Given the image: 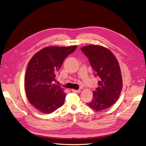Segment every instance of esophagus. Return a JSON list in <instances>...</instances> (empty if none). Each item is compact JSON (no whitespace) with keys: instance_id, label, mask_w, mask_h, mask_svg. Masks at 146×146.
<instances>
[{"instance_id":"34e87169","label":"esophagus","mask_w":146,"mask_h":146,"mask_svg":"<svg viewBox=\"0 0 146 146\" xmlns=\"http://www.w3.org/2000/svg\"><path fill=\"white\" fill-rule=\"evenodd\" d=\"M72 91L73 92H76V93H79V92H80V90H72Z\"/></svg>"}]
</instances>
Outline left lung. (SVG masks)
<instances>
[{"mask_svg":"<svg viewBox=\"0 0 146 146\" xmlns=\"http://www.w3.org/2000/svg\"><path fill=\"white\" fill-rule=\"evenodd\" d=\"M81 50L88 58L95 77L99 78L93 99L86 104L96 111L107 109L116 102L122 89L118 61L111 51L102 46L89 45Z\"/></svg>","mask_w":146,"mask_h":146,"instance_id":"obj_1","label":"left lung"}]
</instances>
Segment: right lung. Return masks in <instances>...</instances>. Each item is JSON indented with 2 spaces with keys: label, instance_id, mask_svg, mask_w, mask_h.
<instances>
[{
  "label": "right lung",
  "instance_id": "right-lung-1",
  "mask_svg": "<svg viewBox=\"0 0 146 146\" xmlns=\"http://www.w3.org/2000/svg\"><path fill=\"white\" fill-rule=\"evenodd\" d=\"M70 47H47L29 61L25 77V90L29 102L39 111L50 114L61 107L66 94L55 84L64 60L76 49Z\"/></svg>",
  "mask_w": 146,
  "mask_h": 146
}]
</instances>
